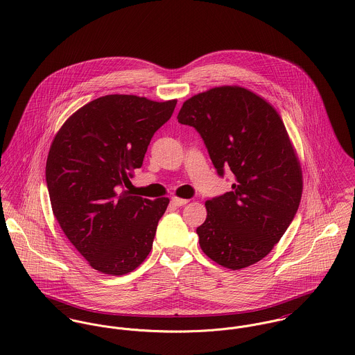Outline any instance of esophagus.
Wrapping results in <instances>:
<instances>
[{
  "instance_id": "1",
  "label": "esophagus",
  "mask_w": 355,
  "mask_h": 355,
  "mask_svg": "<svg viewBox=\"0 0 355 355\" xmlns=\"http://www.w3.org/2000/svg\"><path fill=\"white\" fill-rule=\"evenodd\" d=\"M171 202H172L173 206H183V205H186V203L189 202V200H183V198H178V197H173Z\"/></svg>"
}]
</instances>
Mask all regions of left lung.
<instances>
[{
  "instance_id": "obj_1",
  "label": "left lung",
  "mask_w": 355,
  "mask_h": 355,
  "mask_svg": "<svg viewBox=\"0 0 355 355\" xmlns=\"http://www.w3.org/2000/svg\"><path fill=\"white\" fill-rule=\"evenodd\" d=\"M178 121L194 127L218 173H234L232 190L206 201L197 228L203 253L238 270L270 253L294 220L302 171L275 107L239 86L214 87L183 103Z\"/></svg>"
}]
</instances>
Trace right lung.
I'll return each instance as SVG.
<instances>
[{
  "label": "right lung",
  "mask_w": 355,
  "mask_h": 355,
  "mask_svg": "<svg viewBox=\"0 0 355 355\" xmlns=\"http://www.w3.org/2000/svg\"><path fill=\"white\" fill-rule=\"evenodd\" d=\"M176 102L105 96L76 110L53 139L46 161L53 214L98 272H132L152 250L169 200L142 198L124 186Z\"/></svg>",
  "instance_id": "obj_1"
}]
</instances>
